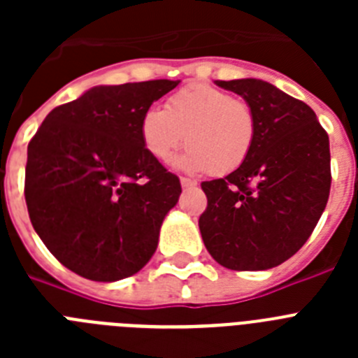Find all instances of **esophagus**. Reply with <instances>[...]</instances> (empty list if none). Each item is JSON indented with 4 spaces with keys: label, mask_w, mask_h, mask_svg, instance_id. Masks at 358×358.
I'll return each mask as SVG.
<instances>
[{
    "label": "esophagus",
    "mask_w": 358,
    "mask_h": 358,
    "mask_svg": "<svg viewBox=\"0 0 358 358\" xmlns=\"http://www.w3.org/2000/svg\"><path fill=\"white\" fill-rule=\"evenodd\" d=\"M181 186L182 188H194V186H197V181L188 179V177H181Z\"/></svg>",
    "instance_id": "esophagus-1"
}]
</instances>
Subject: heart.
Returning <instances> with one entry per match:
<instances>
[{
    "label": "heart",
    "mask_w": 358,
    "mask_h": 358,
    "mask_svg": "<svg viewBox=\"0 0 358 358\" xmlns=\"http://www.w3.org/2000/svg\"><path fill=\"white\" fill-rule=\"evenodd\" d=\"M176 164L188 172L227 176L245 163L256 140V115L248 100L208 84L182 87L164 109H148L140 123L145 150L166 161L182 143Z\"/></svg>",
    "instance_id": "heart-1"
}]
</instances>
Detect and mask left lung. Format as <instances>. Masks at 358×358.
Instances as JSON below:
<instances>
[{"mask_svg": "<svg viewBox=\"0 0 358 358\" xmlns=\"http://www.w3.org/2000/svg\"><path fill=\"white\" fill-rule=\"evenodd\" d=\"M248 100L256 140L238 170L202 182L199 229L215 262L265 271L289 260L317 226L330 195V141L305 102L258 78L217 80Z\"/></svg>", "mask_w": 358, "mask_h": 358, "instance_id": "8db88e82", "label": "left lung"}]
</instances>
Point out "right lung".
Wrapping results in <instances>:
<instances>
[{
	"mask_svg": "<svg viewBox=\"0 0 358 358\" xmlns=\"http://www.w3.org/2000/svg\"><path fill=\"white\" fill-rule=\"evenodd\" d=\"M179 80L96 85L44 118L28 143L31 226L78 276L118 281L148 264L179 177L143 147L140 123Z\"/></svg>",
	"mask_w": 358,
	"mask_h": 358,
	"instance_id": "add662e5",
	"label": "right lung"
}]
</instances>
